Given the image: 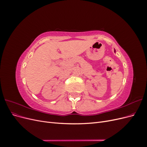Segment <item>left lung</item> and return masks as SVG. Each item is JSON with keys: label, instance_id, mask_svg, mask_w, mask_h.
<instances>
[{"label": "left lung", "instance_id": "8db88e82", "mask_svg": "<svg viewBox=\"0 0 147 147\" xmlns=\"http://www.w3.org/2000/svg\"><path fill=\"white\" fill-rule=\"evenodd\" d=\"M114 51H115V50H114Z\"/></svg>", "mask_w": 147, "mask_h": 147}]
</instances>
